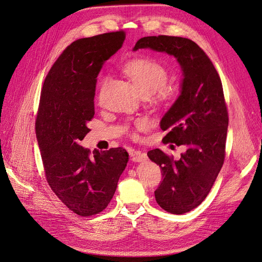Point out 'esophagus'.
Wrapping results in <instances>:
<instances>
[{"label":"esophagus","mask_w":262,"mask_h":262,"mask_svg":"<svg viewBox=\"0 0 262 262\" xmlns=\"http://www.w3.org/2000/svg\"><path fill=\"white\" fill-rule=\"evenodd\" d=\"M131 160L134 163H140V162H144L147 160V155L145 153H141L140 150H133L132 153H130Z\"/></svg>","instance_id":"34e87169"}]
</instances>
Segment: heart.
Here are the masks:
<instances>
[{
    "label": "heart",
    "mask_w": 262,
    "mask_h": 262,
    "mask_svg": "<svg viewBox=\"0 0 262 262\" xmlns=\"http://www.w3.org/2000/svg\"><path fill=\"white\" fill-rule=\"evenodd\" d=\"M123 72L132 81L133 85L141 95H152L156 92L157 96L165 99L171 95V90L165 85L168 73L161 63L150 58H134L123 67ZM144 125L145 121H140Z\"/></svg>",
    "instance_id": "heart-1"
}]
</instances>
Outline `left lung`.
Returning <instances> with one entry per match:
<instances>
[{"mask_svg":"<svg viewBox=\"0 0 262 262\" xmlns=\"http://www.w3.org/2000/svg\"><path fill=\"white\" fill-rule=\"evenodd\" d=\"M150 49L175 57L182 78L179 96L160 122L164 141L186 145L177 161L160 148L148 158L160 165L164 179L155 190L158 205L172 214L193 210L207 198L224 163L228 115L221 78L211 60L192 40L182 37L141 38L133 51Z\"/></svg>","mask_w":262,"mask_h":262,"instance_id":"1","label":"left lung"}]
</instances>
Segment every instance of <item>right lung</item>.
<instances>
[{"label":"right lung","mask_w":262,"mask_h":262,"mask_svg":"<svg viewBox=\"0 0 262 262\" xmlns=\"http://www.w3.org/2000/svg\"><path fill=\"white\" fill-rule=\"evenodd\" d=\"M122 31L71 43L47 75L36 120L47 181L67 207L81 216L105 210L116 192L129 154L122 147L93 150L80 145L95 115L97 76L124 41Z\"/></svg>","instance_id":"right-lung-1"}]
</instances>
